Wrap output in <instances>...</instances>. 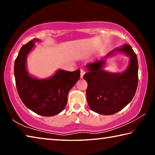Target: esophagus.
<instances>
[{"label": "esophagus", "mask_w": 155, "mask_h": 155, "mask_svg": "<svg viewBox=\"0 0 155 155\" xmlns=\"http://www.w3.org/2000/svg\"><path fill=\"white\" fill-rule=\"evenodd\" d=\"M85 71H84V70H83V69L81 70V78H82L83 77V75L85 74Z\"/></svg>", "instance_id": "1"}]
</instances>
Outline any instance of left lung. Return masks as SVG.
Returning a JSON list of instances; mask_svg holds the SVG:
<instances>
[{
  "mask_svg": "<svg viewBox=\"0 0 155 155\" xmlns=\"http://www.w3.org/2000/svg\"><path fill=\"white\" fill-rule=\"evenodd\" d=\"M118 52L130 57L127 69L122 73L104 71L106 59ZM86 66L89 71L83 78L87 82V101L93 111L105 115L114 114L124 108L134 97L138 84V61L130 45L117 47L101 60Z\"/></svg>",
  "mask_w": 155,
  "mask_h": 155,
  "instance_id": "1",
  "label": "left lung"
}]
</instances>
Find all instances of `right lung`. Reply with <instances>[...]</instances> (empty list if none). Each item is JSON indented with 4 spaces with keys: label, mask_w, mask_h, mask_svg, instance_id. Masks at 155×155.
<instances>
[{
    "label": "right lung",
    "mask_w": 155,
    "mask_h": 155,
    "mask_svg": "<svg viewBox=\"0 0 155 155\" xmlns=\"http://www.w3.org/2000/svg\"><path fill=\"white\" fill-rule=\"evenodd\" d=\"M36 41L40 40L34 39L20 50L14 64L15 85L20 99L28 109L42 116H53L64 109L68 94L80 78V70H58L44 79L31 76L27 69V58Z\"/></svg>",
    "instance_id": "add662e5"
}]
</instances>
